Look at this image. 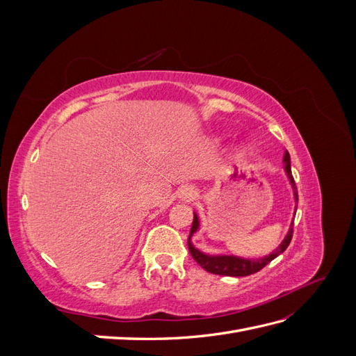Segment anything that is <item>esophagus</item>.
<instances>
[{"label":"esophagus","mask_w":356,"mask_h":356,"mask_svg":"<svg viewBox=\"0 0 356 356\" xmlns=\"http://www.w3.org/2000/svg\"><path fill=\"white\" fill-rule=\"evenodd\" d=\"M196 197V191L195 188H193L191 186H186L182 187L181 191H179V199L184 200V202H190Z\"/></svg>","instance_id":"obj_1"}]
</instances>
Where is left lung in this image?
<instances>
[{
  "instance_id": "1",
  "label": "left lung",
  "mask_w": 356,
  "mask_h": 356,
  "mask_svg": "<svg viewBox=\"0 0 356 356\" xmlns=\"http://www.w3.org/2000/svg\"><path fill=\"white\" fill-rule=\"evenodd\" d=\"M284 163H285L284 169H285L286 175L289 178L291 186H293V190H294V199H296V202H298L297 187H296L293 174H291V160H289V153L288 152H285ZM193 215H195V217H193V224H191V230H190V236H188V250H190V254H191L193 258H195L196 263L202 268H204V270L209 272V273H213V275H221V276H250L252 273L260 272L263 267H266L272 260H275L277 255H281L288 248L291 239H293L294 221L291 222L288 234L285 236V239L282 241V243L279 245L270 255H266L264 258H257V260H255V258H254V260H245V258L234 257V255H208V254L200 252L197 248H195V246H193V243H191L193 233H196L197 229H199L197 215L196 213H193ZM294 215H296V212H294Z\"/></svg>"
}]
</instances>
